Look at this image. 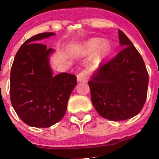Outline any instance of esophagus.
Instances as JSON below:
<instances>
[{"mask_svg":"<svg viewBox=\"0 0 159 159\" xmlns=\"http://www.w3.org/2000/svg\"><path fill=\"white\" fill-rule=\"evenodd\" d=\"M88 78H89V73L86 70L80 72L77 75V79H78V82H85V81H87Z\"/></svg>","mask_w":159,"mask_h":159,"instance_id":"1","label":"esophagus"}]
</instances>
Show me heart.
<instances>
[{
  "label": "heart",
  "instance_id": "heart-1",
  "mask_svg": "<svg viewBox=\"0 0 159 159\" xmlns=\"http://www.w3.org/2000/svg\"><path fill=\"white\" fill-rule=\"evenodd\" d=\"M75 51L80 55L93 54L92 62L94 65L100 64L107 57L112 51V47L109 42L102 38H93L83 43L75 48Z\"/></svg>",
  "mask_w": 159,
  "mask_h": 159
}]
</instances>
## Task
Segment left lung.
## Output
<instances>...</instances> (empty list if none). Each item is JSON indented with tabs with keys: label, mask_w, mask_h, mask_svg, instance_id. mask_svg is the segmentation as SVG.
Returning <instances> with one entry per match:
<instances>
[{
	"label": "left lung",
	"mask_w": 159,
	"mask_h": 159,
	"mask_svg": "<svg viewBox=\"0 0 159 159\" xmlns=\"http://www.w3.org/2000/svg\"><path fill=\"white\" fill-rule=\"evenodd\" d=\"M116 56L101 64L88 82L92 104L102 117L126 120L138 115L147 98L148 74L143 58L127 35L119 30Z\"/></svg>",
	"instance_id": "1"
}]
</instances>
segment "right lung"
Listing matches in <instances>:
<instances>
[{
  "instance_id": "1",
  "label": "right lung",
  "mask_w": 159,
  "mask_h": 159,
  "mask_svg": "<svg viewBox=\"0 0 159 159\" xmlns=\"http://www.w3.org/2000/svg\"><path fill=\"white\" fill-rule=\"evenodd\" d=\"M54 35L43 32L27 39L17 52L11 70L12 106L30 127H49L59 122L77 84L76 76L71 74L53 75L50 59L55 50L39 43Z\"/></svg>"
}]
</instances>
